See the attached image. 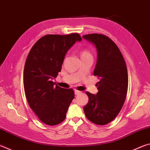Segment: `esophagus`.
<instances>
[{"label":"esophagus","mask_w":150,"mask_h":150,"mask_svg":"<svg viewBox=\"0 0 150 150\" xmlns=\"http://www.w3.org/2000/svg\"><path fill=\"white\" fill-rule=\"evenodd\" d=\"M75 95H79V94H80V93H81V92L80 91H78V90H75Z\"/></svg>","instance_id":"34e87169"}]
</instances>
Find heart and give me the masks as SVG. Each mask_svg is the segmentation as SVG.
I'll list each match as a JSON object with an SVG mask.
<instances>
[{"mask_svg": "<svg viewBox=\"0 0 150 150\" xmlns=\"http://www.w3.org/2000/svg\"><path fill=\"white\" fill-rule=\"evenodd\" d=\"M88 55H91V53H90L89 52H88V50H83L82 52H81V57H85V56H88Z\"/></svg>", "mask_w": 150, "mask_h": 150, "instance_id": "b5f03b06", "label": "heart"}]
</instances>
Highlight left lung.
Wrapping results in <instances>:
<instances>
[{
  "instance_id": "1",
  "label": "left lung",
  "mask_w": 150,
  "mask_h": 150,
  "mask_svg": "<svg viewBox=\"0 0 150 150\" xmlns=\"http://www.w3.org/2000/svg\"><path fill=\"white\" fill-rule=\"evenodd\" d=\"M95 45L97 60L93 75L100 79L96 83L98 92L86 93L88 102L84 107L86 117L98 125H105L116 118L126 99L128 71L120 50L112 40L103 34L83 35Z\"/></svg>"
}]
</instances>
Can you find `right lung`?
I'll use <instances>...</instances> for the list:
<instances>
[{
	"instance_id": "right-lung-1",
	"label": "right lung",
	"mask_w": 150,
	"mask_h": 150,
	"mask_svg": "<svg viewBox=\"0 0 150 150\" xmlns=\"http://www.w3.org/2000/svg\"><path fill=\"white\" fill-rule=\"evenodd\" d=\"M81 41L77 33L45 35L35 42L28 55L23 76L25 95L30 107L47 125L62 122L74 98L72 88L55 85L52 79L61 71L66 53Z\"/></svg>"
}]
</instances>
